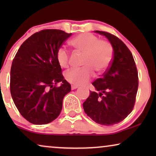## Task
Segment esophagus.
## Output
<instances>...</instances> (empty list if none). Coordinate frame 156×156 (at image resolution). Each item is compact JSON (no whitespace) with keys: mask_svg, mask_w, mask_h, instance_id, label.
<instances>
[{"mask_svg":"<svg viewBox=\"0 0 156 156\" xmlns=\"http://www.w3.org/2000/svg\"><path fill=\"white\" fill-rule=\"evenodd\" d=\"M79 87V86H77V85H74V84H72V86H71V88H72V90H73V89H77Z\"/></svg>","mask_w":156,"mask_h":156,"instance_id":"1","label":"esophagus"}]
</instances>
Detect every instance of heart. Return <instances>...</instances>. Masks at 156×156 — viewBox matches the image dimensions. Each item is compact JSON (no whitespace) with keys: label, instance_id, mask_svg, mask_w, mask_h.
<instances>
[{"label":"heart","instance_id":"b5f03b06","mask_svg":"<svg viewBox=\"0 0 156 156\" xmlns=\"http://www.w3.org/2000/svg\"><path fill=\"white\" fill-rule=\"evenodd\" d=\"M70 44L76 50L83 53L82 65L79 69H69L65 73V78L74 85H82L94 76V70L102 73L109 67L113 59V48L109 42L101 40L91 33H82L74 37ZM57 62L62 67L69 64V52L64 47L57 51Z\"/></svg>","mask_w":156,"mask_h":156}]
</instances>
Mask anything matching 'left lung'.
<instances>
[{
  "label": "left lung",
  "mask_w": 156,
  "mask_h": 156,
  "mask_svg": "<svg viewBox=\"0 0 156 156\" xmlns=\"http://www.w3.org/2000/svg\"><path fill=\"white\" fill-rule=\"evenodd\" d=\"M108 40L114 50L109 67L92 83L96 91L83 103L84 112L96 123L111 126L122 121L133 110L138 87L137 68L132 53L119 37L95 30Z\"/></svg>",
  "instance_id": "1"
}]
</instances>
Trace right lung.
I'll use <instances>...</instances> for the list:
<instances>
[{"instance_id":"add662e5","label":"right lung","mask_w":156,"mask_h":156,"mask_svg":"<svg viewBox=\"0 0 156 156\" xmlns=\"http://www.w3.org/2000/svg\"><path fill=\"white\" fill-rule=\"evenodd\" d=\"M71 35L60 30H42L21 44L12 60L10 94L20 114L33 124L57 119L64 97L71 91L56 58L57 50ZM59 82L62 84L57 87Z\"/></svg>"}]
</instances>
